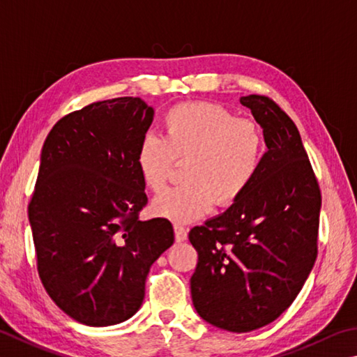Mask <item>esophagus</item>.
I'll return each mask as SVG.
<instances>
[{
    "label": "esophagus",
    "mask_w": 357,
    "mask_h": 357,
    "mask_svg": "<svg viewBox=\"0 0 357 357\" xmlns=\"http://www.w3.org/2000/svg\"><path fill=\"white\" fill-rule=\"evenodd\" d=\"M174 237H176V242H184L187 238V228L183 225L176 223L174 225Z\"/></svg>",
    "instance_id": "esophagus-1"
}]
</instances>
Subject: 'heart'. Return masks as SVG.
Segmentation results:
<instances>
[{"label": "heart", "instance_id": "obj_1", "mask_svg": "<svg viewBox=\"0 0 357 357\" xmlns=\"http://www.w3.org/2000/svg\"><path fill=\"white\" fill-rule=\"evenodd\" d=\"M164 137L146 132L135 154L148 189L160 192L172 178L174 159L184 160L183 185L154 198L156 215L192 222L217 206H229L255 181L264 156V140L255 123L237 120L213 102H184L164 116Z\"/></svg>", "mask_w": 357, "mask_h": 357}]
</instances>
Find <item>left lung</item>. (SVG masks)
Segmentation results:
<instances>
[{
  "label": "left lung",
  "instance_id": "8db88e82",
  "mask_svg": "<svg viewBox=\"0 0 357 357\" xmlns=\"http://www.w3.org/2000/svg\"><path fill=\"white\" fill-rule=\"evenodd\" d=\"M268 150L255 181L220 215L189 232L198 252L192 301L209 325L250 333L275 321L317 259L321 195L301 135L262 95L242 96Z\"/></svg>",
  "mask_w": 357,
  "mask_h": 357
}]
</instances>
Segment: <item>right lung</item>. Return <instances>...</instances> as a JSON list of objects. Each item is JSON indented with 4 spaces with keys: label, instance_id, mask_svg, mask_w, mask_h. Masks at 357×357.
Returning <instances> with one entry per match:
<instances>
[{
    "label": "right lung",
    "instance_id": "right-lung-1",
    "mask_svg": "<svg viewBox=\"0 0 357 357\" xmlns=\"http://www.w3.org/2000/svg\"><path fill=\"white\" fill-rule=\"evenodd\" d=\"M154 109L132 96L71 112L45 140L28 207L43 287L71 319L111 326L137 312L151 265L174 242L148 203L135 164Z\"/></svg>",
    "mask_w": 357,
    "mask_h": 357
}]
</instances>
